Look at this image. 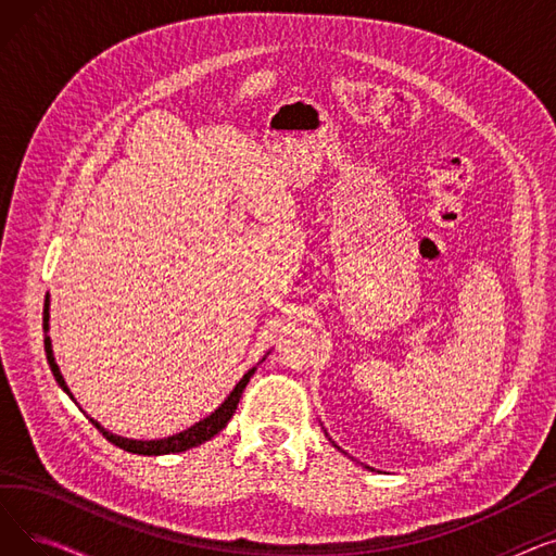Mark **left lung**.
Masks as SVG:
<instances>
[{"instance_id":"8db88e82","label":"left lung","mask_w":556,"mask_h":556,"mask_svg":"<svg viewBox=\"0 0 556 556\" xmlns=\"http://www.w3.org/2000/svg\"><path fill=\"white\" fill-rule=\"evenodd\" d=\"M333 446H336V444H333ZM336 448H338V446H336Z\"/></svg>"}]
</instances>
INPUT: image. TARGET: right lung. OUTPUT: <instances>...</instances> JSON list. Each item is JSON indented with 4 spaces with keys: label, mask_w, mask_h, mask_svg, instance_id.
Instances as JSON below:
<instances>
[{
    "label": "right lung",
    "mask_w": 556,
    "mask_h": 556,
    "mask_svg": "<svg viewBox=\"0 0 556 556\" xmlns=\"http://www.w3.org/2000/svg\"><path fill=\"white\" fill-rule=\"evenodd\" d=\"M47 331H49V300H47V304H45V333H47ZM45 352H47V361H49V367H51V371H53V378L58 381V386H61V388L70 394V399L74 401V396H72L70 388H67V383H65V378H63L61 369H58V365H55L49 336H45ZM254 369H256V367H252V369L245 371V376L237 383V388H233V390L229 392V396L216 407V410H214L210 417L200 419L198 424H193L191 428H187V430H182V432H178V434L164 437V440H146V442H143V440H128V437L112 434L110 430H105V428H103L99 421H94V419H90V421L97 426L99 432H103V437H105L108 442H112L114 446H119V448H124V451H128V453H135V455H168V453H182V451H189V448H193V446H200V444H204V442H210L214 434H218V432L227 426V421L231 419L233 410H237L239 399H241L245 386L250 383V378H252Z\"/></svg>",
    "instance_id": "add662e5"
}]
</instances>
